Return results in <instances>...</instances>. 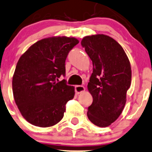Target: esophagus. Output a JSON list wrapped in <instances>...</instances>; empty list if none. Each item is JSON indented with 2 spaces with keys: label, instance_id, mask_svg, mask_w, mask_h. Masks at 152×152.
<instances>
[{
  "label": "esophagus",
  "instance_id": "34e87169",
  "mask_svg": "<svg viewBox=\"0 0 152 152\" xmlns=\"http://www.w3.org/2000/svg\"><path fill=\"white\" fill-rule=\"evenodd\" d=\"M75 91H76V94H80L81 92L85 91V88H84V87H83V86L76 85L75 86Z\"/></svg>",
  "mask_w": 152,
  "mask_h": 152
}]
</instances>
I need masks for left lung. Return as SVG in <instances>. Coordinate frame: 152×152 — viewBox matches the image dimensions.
Returning a JSON list of instances; mask_svg holds the SVG:
<instances>
[{"mask_svg": "<svg viewBox=\"0 0 152 152\" xmlns=\"http://www.w3.org/2000/svg\"><path fill=\"white\" fill-rule=\"evenodd\" d=\"M81 44L93 65L87 85L93 100L87 116L95 125L108 127L125 105L132 76L130 61L120 44L105 35L86 36Z\"/></svg>", "mask_w": 152, "mask_h": 152, "instance_id": "obj_1", "label": "left lung"}]
</instances>
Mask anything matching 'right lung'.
<instances>
[{
	"instance_id": "add662e5",
	"label": "right lung",
	"mask_w": 152,
	"mask_h": 152,
	"mask_svg": "<svg viewBox=\"0 0 152 152\" xmlns=\"http://www.w3.org/2000/svg\"><path fill=\"white\" fill-rule=\"evenodd\" d=\"M79 41L51 37L35 43L20 57L13 76L14 100L22 116L35 126L47 127L64 116L65 105L74 97V87L65 79V60Z\"/></svg>"
}]
</instances>
